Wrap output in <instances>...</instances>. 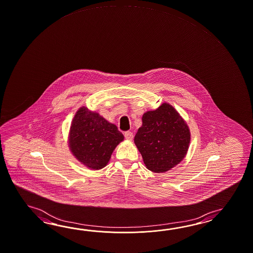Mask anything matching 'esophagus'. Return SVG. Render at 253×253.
I'll return each mask as SVG.
<instances>
[{
	"label": "esophagus",
	"mask_w": 253,
	"mask_h": 253,
	"mask_svg": "<svg viewBox=\"0 0 253 253\" xmlns=\"http://www.w3.org/2000/svg\"><path fill=\"white\" fill-rule=\"evenodd\" d=\"M124 137H125L126 140L131 141L132 138H133V134H132L131 131H125V132H124Z\"/></svg>",
	"instance_id": "obj_1"
}]
</instances>
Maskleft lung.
I'll list each match as a JSON object with an SVG mask.
<instances>
[{"instance_id": "left-lung-1", "label": "left lung", "mask_w": 253, "mask_h": 253, "mask_svg": "<svg viewBox=\"0 0 253 253\" xmlns=\"http://www.w3.org/2000/svg\"><path fill=\"white\" fill-rule=\"evenodd\" d=\"M134 142L152 172H165L178 165L187 153L190 131L171 105L164 103L142 116Z\"/></svg>"}]
</instances>
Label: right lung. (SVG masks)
<instances>
[{"mask_svg":"<svg viewBox=\"0 0 253 253\" xmlns=\"http://www.w3.org/2000/svg\"><path fill=\"white\" fill-rule=\"evenodd\" d=\"M124 138L116 125L82 107L72 121L69 147L83 165L99 170L107 166L113 150Z\"/></svg>","mask_w":253,"mask_h":253,"instance_id":"right-lung-1","label":"right lung"}]
</instances>
